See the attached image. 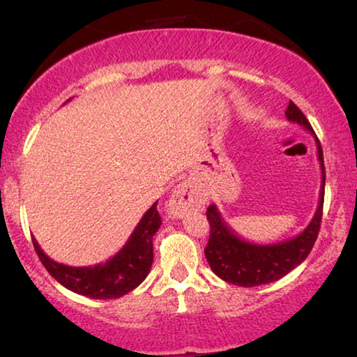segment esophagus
Wrapping results in <instances>:
<instances>
[{"mask_svg": "<svg viewBox=\"0 0 357 357\" xmlns=\"http://www.w3.org/2000/svg\"><path fill=\"white\" fill-rule=\"evenodd\" d=\"M203 204V198L193 183L182 182L178 183L169 199L167 211L170 218H183L185 214L198 211Z\"/></svg>", "mask_w": 357, "mask_h": 357, "instance_id": "1", "label": "esophagus"}]
</instances>
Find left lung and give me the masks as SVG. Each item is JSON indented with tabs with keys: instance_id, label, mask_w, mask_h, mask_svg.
Here are the masks:
<instances>
[{
	"instance_id": "1",
	"label": "left lung",
	"mask_w": 357,
	"mask_h": 357,
	"mask_svg": "<svg viewBox=\"0 0 357 357\" xmlns=\"http://www.w3.org/2000/svg\"><path fill=\"white\" fill-rule=\"evenodd\" d=\"M286 116L292 123L304 126L307 131L314 133L309 120L305 119V115L302 114L299 107L292 100L286 109ZM315 143L321 169L319 206H317V211L310 224L299 236L292 237L289 241L268 243V245L247 242L227 226L221 213L218 211L216 204H209L206 218L211 232H209L208 245L204 248V255H206V260L214 275H218L224 281L231 282V284L255 287L278 281L280 278L286 276L287 273L294 270L296 266H299L309 257L320 231L325 195L324 151H321L320 141L317 136Z\"/></svg>"
}]
</instances>
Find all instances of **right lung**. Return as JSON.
<instances>
[{"label":"right lung","instance_id":"add662e5","mask_svg":"<svg viewBox=\"0 0 357 357\" xmlns=\"http://www.w3.org/2000/svg\"><path fill=\"white\" fill-rule=\"evenodd\" d=\"M160 222L155 202L141 218L123 248L110 260L94 266H68L56 263L43 253L36 238H32V243L42 265L66 289L91 299H116L138 287L149 275L154 258L153 237Z\"/></svg>","mask_w":357,"mask_h":357}]
</instances>
